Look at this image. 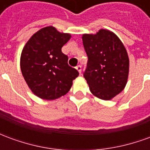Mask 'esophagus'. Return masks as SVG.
Masks as SVG:
<instances>
[{
    "label": "esophagus",
    "mask_w": 150,
    "mask_h": 150,
    "mask_svg": "<svg viewBox=\"0 0 150 150\" xmlns=\"http://www.w3.org/2000/svg\"><path fill=\"white\" fill-rule=\"evenodd\" d=\"M75 68H76V70H77V71H78V72L79 73V74H80V73H81V71H82V69H81V66H77V67H75Z\"/></svg>",
    "instance_id": "obj_1"
}]
</instances>
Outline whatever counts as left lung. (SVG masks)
<instances>
[{
	"instance_id": "obj_1",
	"label": "left lung",
	"mask_w": 150,
	"mask_h": 150,
	"mask_svg": "<svg viewBox=\"0 0 150 150\" xmlns=\"http://www.w3.org/2000/svg\"><path fill=\"white\" fill-rule=\"evenodd\" d=\"M82 39L88 57L83 76L90 91L100 100H110L128 81L129 59L125 47L116 34L105 29L83 34Z\"/></svg>"
}]
</instances>
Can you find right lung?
<instances>
[{"instance_id":"add662e5","label":"right lung","mask_w":150,"mask_h":150,"mask_svg":"<svg viewBox=\"0 0 150 150\" xmlns=\"http://www.w3.org/2000/svg\"><path fill=\"white\" fill-rule=\"evenodd\" d=\"M71 35L46 26L34 34L21 51L22 75L31 91L46 100L59 99L71 88L79 72L67 63L62 47Z\"/></svg>"}]
</instances>
